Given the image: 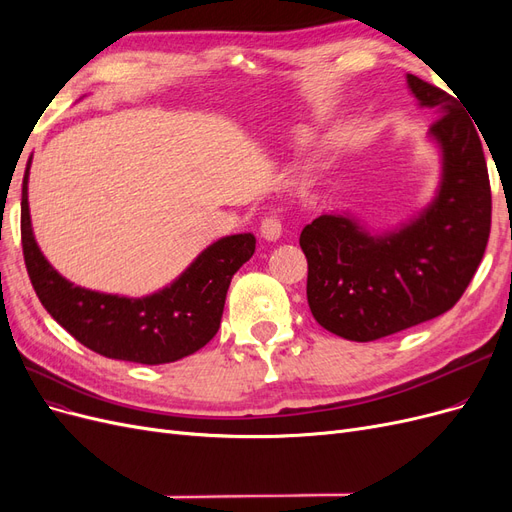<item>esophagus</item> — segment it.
Here are the masks:
<instances>
[{
  "label": "esophagus",
  "mask_w": 512,
  "mask_h": 512,
  "mask_svg": "<svg viewBox=\"0 0 512 512\" xmlns=\"http://www.w3.org/2000/svg\"><path fill=\"white\" fill-rule=\"evenodd\" d=\"M260 237L267 241H277L282 237V222L277 220V215H267L260 224Z\"/></svg>",
  "instance_id": "obj_1"
}]
</instances>
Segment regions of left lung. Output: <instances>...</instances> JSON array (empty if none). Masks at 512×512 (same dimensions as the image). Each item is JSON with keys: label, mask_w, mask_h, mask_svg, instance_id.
<instances>
[{"label": "left lung", "mask_w": 512, "mask_h": 512, "mask_svg": "<svg viewBox=\"0 0 512 512\" xmlns=\"http://www.w3.org/2000/svg\"><path fill=\"white\" fill-rule=\"evenodd\" d=\"M406 81L418 106L436 113L427 134L440 153L436 196L391 230H369L348 211L322 213L299 239L309 309L320 327L350 342H374L448 312L489 241L483 138L459 98L414 74Z\"/></svg>", "instance_id": "8db88e82"}]
</instances>
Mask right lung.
Returning <instances> with one entry per match:
<instances>
[{
    "label": "right lung",
    "instance_id": "1",
    "mask_svg": "<svg viewBox=\"0 0 512 512\" xmlns=\"http://www.w3.org/2000/svg\"><path fill=\"white\" fill-rule=\"evenodd\" d=\"M27 160L21 198V241L29 280L44 305L76 342L106 359L162 365L190 356L220 329L232 275L252 258V232L205 247L179 277L147 297H119L72 284L44 258L29 215Z\"/></svg>",
    "mask_w": 512,
    "mask_h": 512
}]
</instances>
